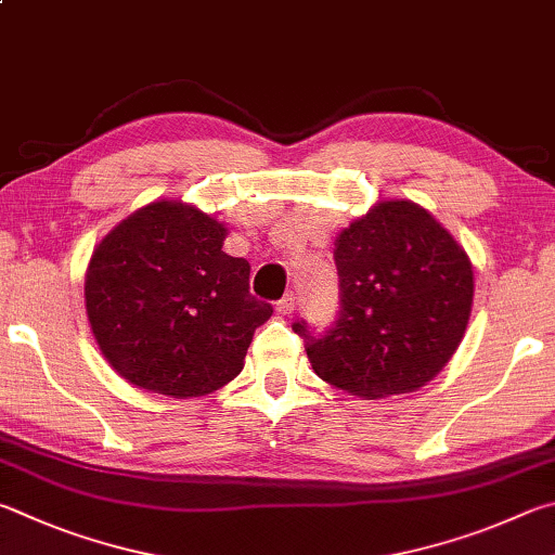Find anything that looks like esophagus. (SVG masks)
<instances>
[{"instance_id":"34e87169","label":"esophagus","mask_w":555,"mask_h":555,"mask_svg":"<svg viewBox=\"0 0 555 555\" xmlns=\"http://www.w3.org/2000/svg\"><path fill=\"white\" fill-rule=\"evenodd\" d=\"M295 307H297V299H295V295H293V293H287V295L278 302V312L283 314V317H289V314L295 312Z\"/></svg>"}]
</instances>
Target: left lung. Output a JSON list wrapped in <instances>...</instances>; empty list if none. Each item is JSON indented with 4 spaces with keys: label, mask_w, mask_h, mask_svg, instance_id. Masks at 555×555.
<instances>
[{
    "label": "left lung",
    "mask_w": 555,
    "mask_h": 555,
    "mask_svg": "<svg viewBox=\"0 0 555 555\" xmlns=\"http://www.w3.org/2000/svg\"><path fill=\"white\" fill-rule=\"evenodd\" d=\"M334 260L338 319L319 336L293 324L314 373L365 400L434 380L473 307V266L459 241L420 204L390 199L338 233Z\"/></svg>",
    "instance_id": "8db88e82"
}]
</instances>
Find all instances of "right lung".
Returning a JSON list of instances; mask_svg holds the SVG:
<instances>
[{
    "label": "right lung",
    "mask_w": 555,
    "mask_h": 555,
    "mask_svg": "<svg viewBox=\"0 0 555 555\" xmlns=\"http://www.w3.org/2000/svg\"><path fill=\"white\" fill-rule=\"evenodd\" d=\"M227 229L190 204L133 211L94 248L85 307L100 351L149 392L199 397L243 371L272 307L248 293L246 258L223 253Z\"/></svg>",
    "instance_id": "1"
}]
</instances>
